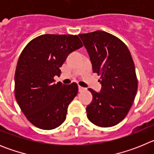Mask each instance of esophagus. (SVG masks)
<instances>
[{
  "mask_svg": "<svg viewBox=\"0 0 154 154\" xmlns=\"http://www.w3.org/2000/svg\"><path fill=\"white\" fill-rule=\"evenodd\" d=\"M79 92H82V91L86 90V89H85V88H83V87H82V86H79Z\"/></svg>",
  "mask_w": 154,
  "mask_h": 154,
  "instance_id": "34e87169",
  "label": "esophagus"
}]
</instances>
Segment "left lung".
<instances>
[{
	"instance_id": "8db88e82",
	"label": "left lung",
	"mask_w": 154,
	"mask_h": 154,
	"mask_svg": "<svg viewBox=\"0 0 154 154\" xmlns=\"http://www.w3.org/2000/svg\"><path fill=\"white\" fill-rule=\"evenodd\" d=\"M89 53L93 72L100 75L102 89H89L92 102L86 107L93 124L111 127L123 120L137 92L135 65L127 46L117 37L103 31L79 35Z\"/></svg>"
}]
</instances>
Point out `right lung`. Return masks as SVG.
Returning <instances> with one entry per match:
<instances>
[{"mask_svg": "<svg viewBox=\"0 0 154 154\" xmlns=\"http://www.w3.org/2000/svg\"><path fill=\"white\" fill-rule=\"evenodd\" d=\"M83 46L77 35H42L27 45L17 61L14 96L31 124L53 130L66 118L68 106L77 96L78 85L55 83L72 51Z\"/></svg>", "mask_w": 154, "mask_h": 154, "instance_id": "obj_1", "label": "right lung"}]
</instances>
